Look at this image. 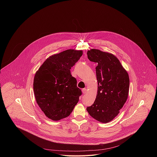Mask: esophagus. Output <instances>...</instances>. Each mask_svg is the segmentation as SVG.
Instances as JSON below:
<instances>
[{
  "instance_id": "obj_1",
  "label": "esophagus",
  "mask_w": 157,
  "mask_h": 157,
  "mask_svg": "<svg viewBox=\"0 0 157 157\" xmlns=\"http://www.w3.org/2000/svg\"><path fill=\"white\" fill-rule=\"evenodd\" d=\"M82 92H83V94H86L87 93V90L86 88H84L82 90Z\"/></svg>"
}]
</instances>
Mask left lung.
<instances>
[{
  "label": "left lung",
  "instance_id": "8db88e82",
  "mask_svg": "<svg viewBox=\"0 0 157 157\" xmlns=\"http://www.w3.org/2000/svg\"><path fill=\"white\" fill-rule=\"evenodd\" d=\"M95 67L98 90L94 104L86 108L90 115L101 123H108L118 115L126 103L129 77L120 60L111 53L91 49L87 52Z\"/></svg>",
  "mask_w": 157,
  "mask_h": 157
}]
</instances>
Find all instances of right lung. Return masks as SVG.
Segmentation results:
<instances>
[{"label": "right lung", "mask_w": 157, "mask_h": 157, "mask_svg": "<svg viewBox=\"0 0 157 157\" xmlns=\"http://www.w3.org/2000/svg\"><path fill=\"white\" fill-rule=\"evenodd\" d=\"M82 54L83 51L72 49L54 54L36 72L33 90L37 103L53 121L68 117L82 95L70 69Z\"/></svg>", "instance_id": "1"}]
</instances>
